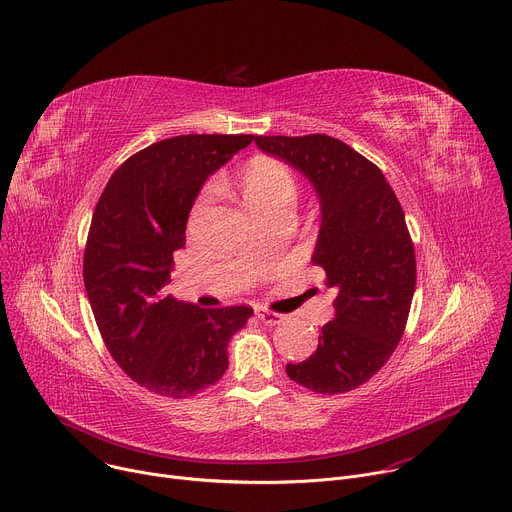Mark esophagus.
<instances>
[{
	"instance_id": "obj_1",
	"label": "esophagus",
	"mask_w": 512,
	"mask_h": 512,
	"mask_svg": "<svg viewBox=\"0 0 512 512\" xmlns=\"http://www.w3.org/2000/svg\"><path fill=\"white\" fill-rule=\"evenodd\" d=\"M256 315L266 325H276V323H280L282 319H285L280 313H274V311H268V309H256Z\"/></svg>"
}]
</instances>
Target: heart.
Segmentation results:
<instances>
[{"label":"heart","instance_id":"obj_1","mask_svg":"<svg viewBox=\"0 0 512 512\" xmlns=\"http://www.w3.org/2000/svg\"><path fill=\"white\" fill-rule=\"evenodd\" d=\"M240 191L244 201L258 215L276 209L291 207L297 199V177L293 168L270 156L252 158L240 173ZM213 187H205L195 203V213L203 211L211 201Z\"/></svg>","mask_w":512,"mask_h":512}]
</instances>
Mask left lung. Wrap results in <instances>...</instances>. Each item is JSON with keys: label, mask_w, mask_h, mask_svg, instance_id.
<instances>
[{"label": "left lung", "mask_w": 512, "mask_h": 512, "mask_svg": "<svg viewBox=\"0 0 512 512\" xmlns=\"http://www.w3.org/2000/svg\"><path fill=\"white\" fill-rule=\"evenodd\" d=\"M256 144L313 183L321 227L311 260L335 293L317 350L287 364V374L319 394L350 392L388 362L405 333L417 285L405 211L382 170L342 140L256 136Z\"/></svg>", "instance_id": "obj_1"}]
</instances>
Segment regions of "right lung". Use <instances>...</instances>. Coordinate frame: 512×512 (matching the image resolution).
I'll return each instance as SVG.
<instances>
[{
  "label": "right lung",
  "mask_w": 512,
  "mask_h": 512,
  "mask_svg": "<svg viewBox=\"0 0 512 512\" xmlns=\"http://www.w3.org/2000/svg\"><path fill=\"white\" fill-rule=\"evenodd\" d=\"M250 134H187L130 156L107 181L87 236L83 280L103 342L146 390L187 399L227 370L252 307L201 309L166 295L195 197Z\"/></svg>",
  "instance_id": "add662e5"
}]
</instances>
